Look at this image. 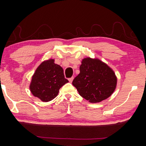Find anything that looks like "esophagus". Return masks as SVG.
<instances>
[{
  "label": "esophagus",
  "mask_w": 146,
  "mask_h": 146,
  "mask_svg": "<svg viewBox=\"0 0 146 146\" xmlns=\"http://www.w3.org/2000/svg\"><path fill=\"white\" fill-rule=\"evenodd\" d=\"M73 78H74L73 77H71V78H69V81H70V82H72Z\"/></svg>",
  "instance_id": "34e87169"
}]
</instances>
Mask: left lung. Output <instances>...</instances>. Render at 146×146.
<instances>
[{
    "label": "left lung",
    "instance_id": "1",
    "mask_svg": "<svg viewBox=\"0 0 146 146\" xmlns=\"http://www.w3.org/2000/svg\"><path fill=\"white\" fill-rule=\"evenodd\" d=\"M81 63L80 73L72 82L79 95L91 103L100 102L110 97L117 83L112 69L98 58L87 57Z\"/></svg>",
    "mask_w": 146,
    "mask_h": 146
}]
</instances>
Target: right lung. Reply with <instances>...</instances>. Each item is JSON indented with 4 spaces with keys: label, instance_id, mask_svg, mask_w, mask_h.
I'll use <instances>...</instances> for the list:
<instances>
[{
    "label": "right lung",
    "instance_id": "right-lung-1",
    "mask_svg": "<svg viewBox=\"0 0 146 146\" xmlns=\"http://www.w3.org/2000/svg\"><path fill=\"white\" fill-rule=\"evenodd\" d=\"M68 82L62 68L55 64L54 59H49L42 62L35 71L29 90L34 97L46 102L55 98L60 88Z\"/></svg>",
    "mask_w": 146,
    "mask_h": 146
}]
</instances>
